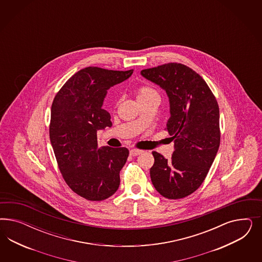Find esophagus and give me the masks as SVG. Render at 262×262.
<instances>
[{"label": "esophagus", "instance_id": "obj_1", "mask_svg": "<svg viewBox=\"0 0 262 262\" xmlns=\"http://www.w3.org/2000/svg\"><path fill=\"white\" fill-rule=\"evenodd\" d=\"M142 152L143 151H141V150H138V149H132V150L129 151V154H130V156H133V157H136V156H139V155H141Z\"/></svg>", "mask_w": 262, "mask_h": 262}]
</instances>
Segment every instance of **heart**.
I'll list each match as a JSON object with an SVG mask.
<instances>
[{"instance_id": "obj_1", "label": "heart", "mask_w": 262, "mask_h": 262, "mask_svg": "<svg viewBox=\"0 0 262 262\" xmlns=\"http://www.w3.org/2000/svg\"><path fill=\"white\" fill-rule=\"evenodd\" d=\"M152 95H158L156 90L152 89V88H149V86H140V88L137 89V100H143V99H146L148 97ZM118 103V100L116 101V103Z\"/></svg>"}]
</instances>
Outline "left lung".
I'll return each mask as SVG.
<instances>
[{"label": "left lung", "instance_id": "obj_1", "mask_svg": "<svg viewBox=\"0 0 262 262\" xmlns=\"http://www.w3.org/2000/svg\"><path fill=\"white\" fill-rule=\"evenodd\" d=\"M141 75L166 91L171 116L165 129L174 143L170 159L152 151L151 183L165 198H184L204 183L219 149L218 103L204 79L186 65L163 64Z\"/></svg>", "mask_w": 262, "mask_h": 262}]
</instances>
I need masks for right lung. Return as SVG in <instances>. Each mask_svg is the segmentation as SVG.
Masks as SVG:
<instances>
[{"label": "right lung", "mask_w": 262, "mask_h": 262, "mask_svg": "<svg viewBox=\"0 0 262 262\" xmlns=\"http://www.w3.org/2000/svg\"><path fill=\"white\" fill-rule=\"evenodd\" d=\"M134 70L86 67L77 72L56 93L51 110L50 140L65 183L89 201H103L119 187L127 148L98 147L97 132L112 126L103 110L110 88L128 79Z\"/></svg>", "instance_id": "1"}]
</instances>
